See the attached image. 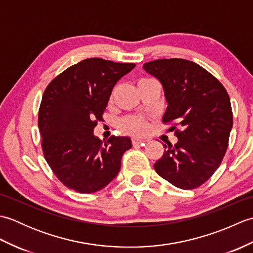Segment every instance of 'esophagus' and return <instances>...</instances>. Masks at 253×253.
Here are the masks:
<instances>
[{
  "label": "esophagus",
  "instance_id": "esophagus-1",
  "mask_svg": "<svg viewBox=\"0 0 253 253\" xmlns=\"http://www.w3.org/2000/svg\"><path fill=\"white\" fill-rule=\"evenodd\" d=\"M146 142V139H143V138H133L132 139V144L133 146H137V144H142Z\"/></svg>",
  "mask_w": 253,
  "mask_h": 253
}]
</instances>
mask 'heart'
Segmentation results:
<instances>
[{
  "instance_id": "b5f03b06",
  "label": "heart",
  "mask_w": 253,
  "mask_h": 253,
  "mask_svg": "<svg viewBox=\"0 0 253 253\" xmlns=\"http://www.w3.org/2000/svg\"><path fill=\"white\" fill-rule=\"evenodd\" d=\"M151 79H147V78H142V79H139L137 85L144 84L147 82H150ZM117 93V87L113 89L111 96H110V100L111 102L115 99ZM123 127L125 128V129L128 132H131V133H142L147 130V123L144 122L142 118H139V117H127L126 120L123 121Z\"/></svg>"
}]
</instances>
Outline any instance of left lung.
Returning a JSON list of instances; mask_svg holds the SVG:
<instances>
[{
	"label": "left lung",
	"mask_w": 253,
	"mask_h": 253,
	"mask_svg": "<svg viewBox=\"0 0 253 253\" xmlns=\"http://www.w3.org/2000/svg\"><path fill=\"white\" fill-rule=\"evenodd\" d=\"M143 69L162 84L168 107L163 123H170L178 141L164 144L154 169L180 189L204 184L218 166L228 147L233 112L223 84L198 64L164 58L143 64Z\"/></svg>",
	"instance_id": "obj_1"
}]
</instances>
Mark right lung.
Returning a JSON list of instances; mask_svg holds the SVG:
<instances>
[{"mask_svg": "<svg viewBox=\"0 0 253 253\" xmlns=\"http://www.w3.org/2000/svg\"><path fill=\"white\" fill-rule=\"evenodd\" d=\"M133 63L91 57L68 67L47 85L39 109L45 161L63 185L79 193L103 189L117 176L129 137L101 140L93 129L112 90Z\"/></svg>", "mask_w": 253, "mask_h": 253, "instance_id": "1", "label": "right lung"}]
</instances>
